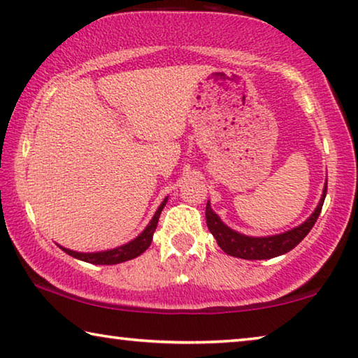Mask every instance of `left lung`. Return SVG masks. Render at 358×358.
Instances as JSON below:
<instances>
[{"label": "left lung", "instance_id": "left-lung-1", "mask_svg": "<svg viewBox=\"0 0 358 358\" xmlns=\"http://www.w3.org/2000/svg\"><path fill=\"white\" fill-rule=\"evenodd\" d=\"M328 189V179L323 185V192L320 196V201L313 213L304 222L296 225V227L287 230V232L275 234V235H266V236H251L236 232V230L230 229L227 224L222 222V219L217 216L211 208V203L208 200L206 203V224L210 232L216 238L217 245L221 246L224 252L229 256L240 257V259L248 261H259V259H272V257L282 256L298 246L304 236L310 232L313 224L317 222L318 216H320L323 201L327 196Z\"/></svg>", "mask_w": 358, "mask_h": 358}]
</instances>
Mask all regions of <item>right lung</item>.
<instances>
[{"label": "right lung", "instance_id": "1", "mask_svg": "<svg viewBox=\"0 0 358 358\" xmlns=\"http://www.w3.org/2000/svg\"><path fill=\"white\" fill-rule=\"evenodd\" d=\"M166 203H168V196L164 198V200L162 201V205L158 206V210L155 211V214H153L150 222L147 224V227L142 230V232L137 235L136 238H133L131 241H128V243H124L122 246H117V248L106 250V251H94V252H81V251L69 250V248H65V246H60V245H57V246L64 252H67L69 256L75 257V259H80V261H85L90 264H96V266H115V264L131 261V259H134V257L141 256L142 252H144L148 246H150L152 238H153V232H155L157 224H158V217H160L162 210L166 206Z\"/></svg>", "mask_w": 358, "mask_h": 358}]
</instances>
